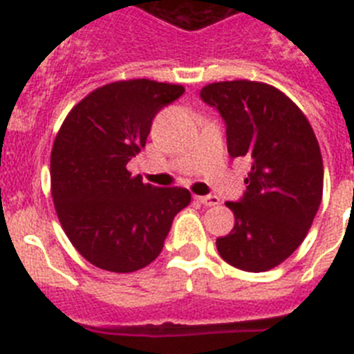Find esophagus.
<instances>
[{"label":"esophagus","instance_id":"obj_1","mask_svg":"<svg viewBox=\"0 0 354 354\" xmlns=\"http://www.w3.org/2000/svg\"><path fill=\"white\" fill-rule=\"evenodd\" d=\"M196 200H198L200 204L207 205V207H212V205H218L220 204V198L216 195H207V196H195Z\"/></svg>","mask_w":354,"mask_h":354}]
</instances>
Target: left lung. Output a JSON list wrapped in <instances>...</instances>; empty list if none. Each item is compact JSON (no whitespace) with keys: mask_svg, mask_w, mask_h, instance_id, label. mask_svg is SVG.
<instances>
[{"mask_svg":"<svg viewBox=\"0 0 354 354\" xmlns=\"http://www.w3.org/2000/svg\"><path fill=\"white\" fill-rule=\"evenodd\" d=\"M202 101L220 111L230 158L252 159L239 202H227L236 223L216 239L225 262L262 273L290 257L312 227L323 198V158L310 122L271 84L211 83Z\"/></svg>","mask_w":354,"mask_h":354,"instance_id":"left-lung-1","label":"left lung"}]
</instances>
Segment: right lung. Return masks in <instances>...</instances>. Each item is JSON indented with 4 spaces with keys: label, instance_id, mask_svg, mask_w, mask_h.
<instances>
[{
    "label": "right lung",
    "instance_id": "add662e5",
    "mask_svg": "<svg viewBox=\"0 0 354 354\" xmlns=\"http://www.w3.org/2000/svg\"><path fill=\"white\" fill-rule=\"evenodd\" d=\"M184 86L115 81L71 109L51 150V195L62 228L90 264L133 273L161 253L175 214L192 202L184 187H156L127 162L145 147L152 120Z\"/></svg>",
    "mask_w": 354,
    "mask_h": 354
}]
</instances>
